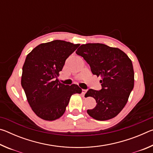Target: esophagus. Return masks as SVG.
Listing matches in <instances>:
<instances>
[{"mask_svg": "<svg viewBox=\"0 0 153 153\" xmlns=\"http://www.w3.org/2000/svg\"><path fill=\"white\" fill-rule=\"evenodd\" d=\"M86 92H87V90H84V89H83V90H82V95L84 96L85 94H86Z\"/></svg>", "mask_w": 153, "mask_h": 153, "instance_id": "1", "label": "esophagus"}]
</instances>
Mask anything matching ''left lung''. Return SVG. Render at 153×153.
<instances>
[{
    "label": "left lung",
    "instance_id": "obj_1",
    "mask_svg": "<svg viewBox=\"0 0 153 153\" xmlns=\"http://www.w3.org/2000/svg\"><path fill=\"white\" fill-rule=\"evenodd\" d=\"M76 53L89 64L93 74L101 77L102 89H90L85 94L97 102L94 108L87 111L88 114L98 121L116 117L126 106L134 88L131 59L120 48L100 43L82 45Z\"/></svg>",
    "mask_w": 153,
    "mask_h": 153
}]
</instances>
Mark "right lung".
<instances>
[{"label": "right lung", "mask_w": 153, "mask_h": 153, "mask_svg": "<svg viewBox=\"0 0 153 153\" xmlns=\"http://www.w3.org/2000/svg\"><path fill=\"white\" fill-rule=\"evenodd\" d=\"M79 46L64 40H53L40 44L26 56L21 84L32 111L44 120L60 118L71 96L82 93L77 85H65L57 79L65 60Z\"/></svg>", "instance_id": "1"}]
</instances>
